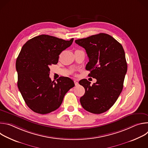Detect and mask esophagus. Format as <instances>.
Instances as JSON below:
<instances>
[{"label": "esophagus", "mask_w": 148, "mask_h": 148, "mask_svg": "<svg viewBox=\"0 0 148 148\" xmlns=\"http://www.w3.org/2000/svg\"><path fill=\"white\" fill-rule=\"evenodd\" d=\"M74 84H75V86H78V81H77L76 80H74Z\"/></svg>", "instance_id": "34e87169"}]
</instances>
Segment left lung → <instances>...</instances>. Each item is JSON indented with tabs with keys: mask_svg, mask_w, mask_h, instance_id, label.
Returning <instances> with one entry per match:
<instances>
[{
	"mask_svg": "<svg viewBox=\"0 0 148 148\" xmlns=\"http://www.w3.org/2000/svg\"><path fill=\"white\" fill-rule=\"evenodd\" d=\"M75 43L85 49L89 58L86 70L97 79L92 86L86 79L79 84L85 88L80 98L82 107L96 114L108 111L115 103L123 89L127 63L122 46L114 37L99 33L78 39Z\"/></svg>",
	"mask_w": 148,
	"mask_h": 148,
	"instance_id": "obj_1",
	"label": "left lung"
}]
</instances>
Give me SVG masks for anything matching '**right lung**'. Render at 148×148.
I'll use <instances>...</instances> for the list:
<instances>
[{
  "label": "right lung",
  "mask_w": 148,
  "mask_h": 148,
  "mask_svg": "<svg viewBox=\"0 0 148 148\" xmlns=\"http://www.w3.org/2000/svg\"><path fill=\"white\" fill-rule=\"evenodd\" d=\"M41 34L28 40L16 62L17 86L26 105L34 112L46 114L58 109L65 94L74 87L69 77L57 82L49 77L50 67L57 64L60 53L73 41Z\"/></svg>",
  "instance_id": "obj_1"
}]
</instances>
